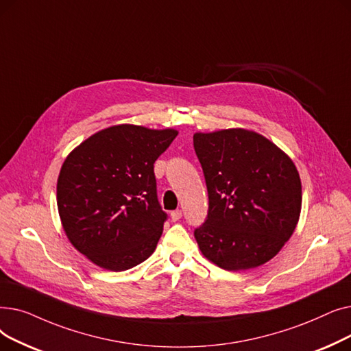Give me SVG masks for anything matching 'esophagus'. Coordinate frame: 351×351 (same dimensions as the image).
<instances>
[{"instance_id": "34e87169", "label": "esophagus", "mask_w": 351, "mask_h": 351, "mask_svg": "<svg viewBox=\"0 0 351 351\" xmlns=\"http://www.w3.org/2000/svg\"><path fill=\"white\" fill-rule=\"evenodd\" d=\"M181 215H182V211H181V210H174V211H171V214H170L173 221H178V220L181 219Z\"/></svg>"}]
</instances>
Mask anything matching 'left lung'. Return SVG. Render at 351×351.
I'll use <instances>...</instances> for the list:
<instances>
[{
  "label": "left lung",
  "instance_id": "obj_1",
  "mask_svg": "<svg viewBox=\"0 0 351 351\" xmlns=\"http://www.w3.org/2000/svg\"><path fill=\"white\" fill-rule=\"evenodd\" d=\"M208 191L206 223L194 237L203 256L228 271L270 261L293 236L302 180L293 160L252 130L195 132Z\"/></svg>",
  "mask_w": 351,
  "mask_h": 351
}]
</instances>
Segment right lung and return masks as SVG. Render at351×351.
I'll return each instance as SVG.
<instances>
[{
    "instance_id": "add662e5",
    "label": "right lung",
    "mask_w": 351,
    "mask_h": 351,
    "mask_svg": "<svg viewBox=\"0 0 351 351\" xmlns=\"http://www.w3.org/2000/svg\"><path fill=\"white\" fill-rule=\"evenodd\" d=\"M178 131L119 124L95 132L64 160L57 206L65 236L91 263L124 271L154 253L167 214L154 162Z\"/></svg>"
}]
</instances>
